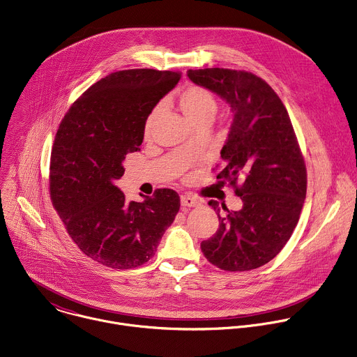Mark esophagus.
Segmentation results:
<instances>
[{
    "instance_id": "1",
    "label": "esophagus",
    "mask_w": 357,
    "mask_h": 357,
    "mask_svg": "<svg viewBox=\"0 0 357 357\" xmlns=\"http://www.w3.org/2000/svg\"><path fill=\"white\" fill-rule=\"evenodd\" d=\"M181 204L183 207H197V206H200V202L196 197L190 196V195H183L181 197Z\"/></svg>"
}]
</instances>
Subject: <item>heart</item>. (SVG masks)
<instances>
[{
  "mask_svg": "<svg viewBox=\"0 0 357 357\" xmlns=\"http://www.w3.org/2000/svg\"><path fill=\"white\" fill-rule=\"evenodd\" d=\"M179 105H181L182 112L185 114V116L188 118V121L190 123H193L195 121H197L206 115L214 114L215 108H217L215 100L211 96V93L199 86H190V87L185 89L179 97ZM154 118H155V111H153L146 121V125H144L146 133H149L151 130Z\"/></svg>",
  "mask_w": 357,
  "mask_h": 357,
  "instance_id": "b5f03b06",
  "label": "heart"
}]
</instances>
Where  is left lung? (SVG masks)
I'll use <instances>...</instances> for the list:
<instances>
[{"instance_id": "left-lung-1", "label": "left lung", "mask_w": 357, "mask_h": 357, "mask_svg": "<svg viewBox=\"0 0 357 357\" xmlns=\"http://www.w3.org/2000/svg\"><path fill=\"white\" fill-rule=\"evenodd\" d=\"M188 76L231 107L234 119L217 179L229 181L243 203L239 211H229L208 202L220 228L202 242V252L221 270L259 268L287 245L306 199V165L292 122L271 86L250 72L206 68L189 69Z\"/></svg>"}]
</instances>
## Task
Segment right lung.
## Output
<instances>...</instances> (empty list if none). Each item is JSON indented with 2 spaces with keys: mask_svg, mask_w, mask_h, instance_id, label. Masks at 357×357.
I'll list each match as a JSON object with an SVG mask.
<instances>
[{
  "mask_svg": "<svg viewBox=\"0 0 357 357\" xmlns=\"http://www.w3.org/2000/svg\"><path fill=\"white\" fill-rule=\"evenodd\" d=\"M172 70L128 69L90 86L65 114L51 151L50 192L69 236L91 260L118 270L147 263L179 211L172 189L143 202L115 185L139 151L157 102L179 82Z\"/></svg>",
  "mask_w": 357,
  "mask_h": 357,
  "instance_id": "right-lung-1",
  "label": "right lung"
}]
</instances>
